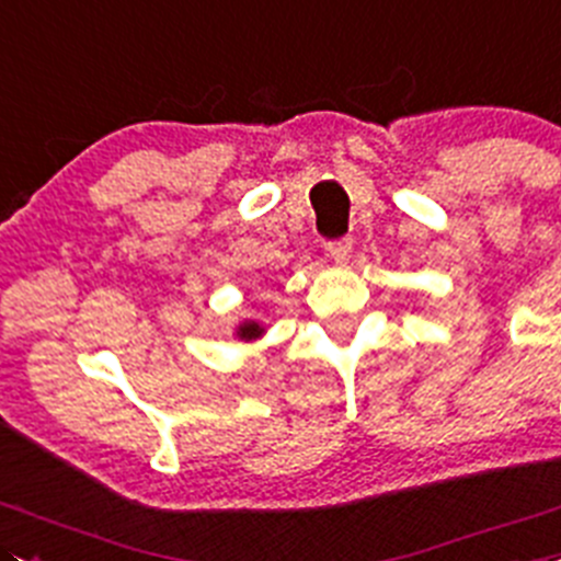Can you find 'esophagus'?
<instances>
[{
  "mask_svg": "<svg viewBox=\"0 0 561 561\" xmlns=\"http://www.w3.org/2000/svg\"><path fill=\"white\" fill-rule=\"evenodd\" d=\"M324 250H328V255L335 264H346L352 253V239H333V242L324 244Z\"/></svg>",
  "mask_w": 561,
  "mask_h": 561,
  "instance_id": "obj_1",
  "label": "esophagus"
}]
</instances>
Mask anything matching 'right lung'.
I'll use <instances>...</instances> for the list:
<instances>
[{
	"instance_id": "1",
	"label": "right lung",
	"mask_w": 561,
	"mask_h": 561,
	"mask_svg": "<svg viewBox=\"0 0 561 561\" xmlns=\"http://www.w3.org/2000/svg\"><path fill=\"white\" fill-rule=\"evenodd\" d=\"M264 333V328H261L259 322H253V319H248V322H242L237 328V335L242 341H253V339H259V335Z\"/></svg>"
}]
</instances>
